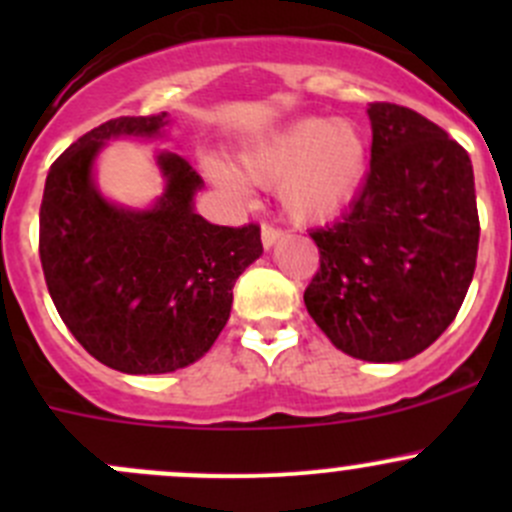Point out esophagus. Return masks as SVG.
I'll return each mask as SVG.
<instances>
[{
	"instance_id": "obj_1",
	"label": "esophagus",
	"mask_w": 512,
	"mask_h": 512,
	"mask_svg": "<svg viewBox=\"0 0 512 512\" xmlns=\"http://www.w3.org/2000/svg\"><path fill=\"white\" fill-rule=\"evenodd\" d=\"M282 237V230L272 223H262V245L272 247Z\"/></svg>"
}]
</instances>
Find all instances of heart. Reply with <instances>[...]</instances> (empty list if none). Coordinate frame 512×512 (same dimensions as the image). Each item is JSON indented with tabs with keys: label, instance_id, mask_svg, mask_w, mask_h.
Here are the masks:
<instances>
[{
	"label": "heart",
	"instance_id": "b5f03b06",
	"mask_svg": "<svg viewBox=\"0 0 512 512\" xmlns=\"http://www.w3.org/2000/svg\"><path fill=\"white\" fill-rule=\"evenodd\" d=\"M369 168V141L352 121L299 118L240 156V175L260 185L280 183V200L304 223L334 218L356 198ZM223 185L235 178L210 165Z\"/></svg>",
	"mask_w": 512,
	"mask_h": 512
}]
</instances>
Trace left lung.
<instances>
[{"instance_id": "8db88e82", "label": "left lung", "mask_w": 512, "mask_h": 512, "mask_svg": "<svg viewBox=\"0 0 512 512\" xmlns=\"http://www.w3.org/2000/svg\"><path fill=\"white\" fill-rule=\"evenodd\" d=\"M371 168L352 208L309 237L319 270L304 289L317 327L344 354L404 361L456 319L478 257L466 148L411 108L374 101Z\"/></svg>"}]
</instances>
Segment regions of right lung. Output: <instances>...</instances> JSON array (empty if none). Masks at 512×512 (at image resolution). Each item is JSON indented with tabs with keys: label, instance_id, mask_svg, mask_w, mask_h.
<instances>
[{
	"label": "right lung",
	"instance_id": "obj_1",
	"mask_svg": "<svg viewBox=\"0 0 512 512\" xmlns=\"http://www.w3.org/2000/svg\"><path fill=\"white\" fill-rule=\"evenodd\" d=\"M168 113L121 116L51 163L39 210V257L54 307L76 342L123 374H165L200 359L223 332L232 287L262 255L260 225H213L193 210L203 178L160 153L168 188L146 213L106 203L91 180L116 136H158Z\"/></svg>",
	"mask_w": 512,
	"mask_h": 512
}]
</instances>
